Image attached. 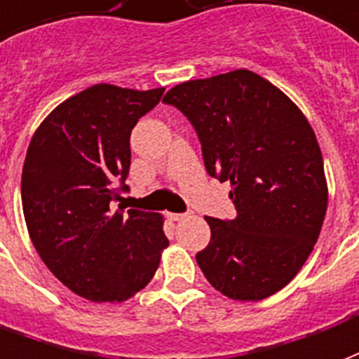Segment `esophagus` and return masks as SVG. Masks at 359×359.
I'll use <instances>...</instances> for the list:
<instances>
[{"mask_svg": "<svg viewBox=\"0 0 359 359\" xmlns=\"http://www.w3.org/2000/svg\"><path fill=\"white\" fill-rule=\"evenodd\" d=\"M168 218L172 219V222H182V219L187 218V214H168Z\"/></svg>", "mask_w": 359, "mask_h": 359, "instance_id": "34e87169", "label": "esophagus"}]
</instances>
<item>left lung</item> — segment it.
<instances>
[{
    "instance_id": "1",
    "label": "left lung",
    "mask_w": 359,
    "mask_h": 359,
    "mask_svg": "<svg viewBox=\"0 0 359 359\" xmlns=\"http://www.w3.org/2000/svg\"><path fill=\"white\" fill-rule=\"evenodd\" d=\"M187 116L206 172L231 183L233 219L206 218L197 252L208 283L233 300H262L304 266L327 212L323 158L312 126L273 83L250 70L183 82L164 95Z\"/></svg>"
}]
</instances>
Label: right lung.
Masks as SVG:
<instances>
[{
    "label": "right lung",
    "instance_id": "obj_1",
    "mask_svg": "<svg viewBox=\"0 0 359 359\" xmlns=\"http://www.w3.org/2000/svg\"><path fill=\"white\" fill-rule=\"evenodd\" d=\"M162 93L91 86L62 101L26 151L20 191L30 239L51 273L91 302L133 297L168 247L161 214L112 210L128 189L133 126Z\"/></svg>",
    "mask_w": 359,
    "mask_h": 359
}]
</instances>
